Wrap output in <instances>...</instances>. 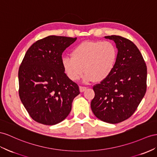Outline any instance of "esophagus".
<instances>
[{"mask_svg": "<svg viewBox=\"0 0 157 157\" xmlns=\"http://www.w3.org/2000/svg\"><path fill=\"white\" fill-rule=\"evenodd\" d=\"M86 90H87V87H82V86L79 87V91L81 93H82V92H83L84 91H86Z\"/></svg>", "mask_w": 157, "mask_h": 157, "instance_id": "34e87169", "label": "esophagus"}]
</instances>
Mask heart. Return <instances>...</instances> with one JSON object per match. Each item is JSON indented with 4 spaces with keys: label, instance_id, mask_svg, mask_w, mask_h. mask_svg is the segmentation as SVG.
I'll return each instance as SVG.
<instances>
[{
    "label": "heart",
    "instance_id": "heart-1",
    "mask_svg": "<svg viewBox=\"0 0 157 157\" xmlns=\"http://www.w3.org/2000/svg\"><path fill=\"white\" fill-rule=\"evenodd\" d=\"M117 48L109 41L83 42L75 47L71 57L62 59L64 72L71 81H76L84 72L83 82H101L113 73L117 63Z\"/></svg>",
    "mask_w": 157,
    "mask_h": 157
}]
</instances>
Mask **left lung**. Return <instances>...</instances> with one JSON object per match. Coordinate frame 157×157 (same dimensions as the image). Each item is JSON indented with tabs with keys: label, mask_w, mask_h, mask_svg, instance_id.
I'll list each match as a JSON object with an SVG mask.
<instances>
[{
	"label": "left lung",
	"mask_w": 157,
	"mask_h": 157,
	"mask_svg": "<svg viewBox=\"0 0 157 157\" xmlns=\"http://www.w3.org/2000/svg\"><path fill=\"white\" fill-rule=\"evenodd\" d=\"M105 38L115 42L117 60L109 77L93 87L91 108L99 119L115 124L129 118L141 101L147 90V70L142 54L131 40L116 35Z\"/></svg>",
	"instance_id": "left-lung-1"
}]
</instances>
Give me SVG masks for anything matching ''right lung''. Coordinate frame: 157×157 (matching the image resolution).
<instances>
[{"label": "right lung", "mask_w": 157, "mask_h": 157, "mask_svg": "<svg viewBox=\"0 0 157 157\" xmlns=\"http://www.w3.org/2000/svg\"><path fill=\"white\" fill-rule=\"evenodd\" d=\"M77 38L49 36L34 43L18 70L19 96L35 121L53 125L65 119L78 86L67 78L62 65V54Z\"/></svg>", "instance_id": "right-lung-1"}]
</instances>
